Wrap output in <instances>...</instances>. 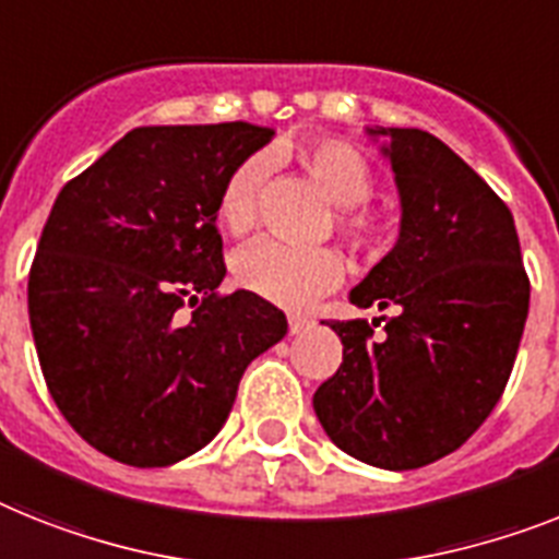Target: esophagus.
I'll return each instance as SVG.
<instances>
[{"label": "esophagus", "instance_id": "obj_1", "mask_svg": "<svg viewBox=\"0 0 559 559\" xmlns=\"http://www.w3.org/2000/svg\"><path fill=\"white\" fill-rule=\"evenodd\" d=\"M311 329V320H306V317H299V313H290L288 317V331L290 334H302V331Z\"/></svg>", "mask_w": 559, "mask_h": 559}]
</instances>
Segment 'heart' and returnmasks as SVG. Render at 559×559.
<instances>
[{"instance_id":"heart-1","label":"heart","mask_w":559,"mask_h":559,"mask_svg":"<svg viewBox=\"0 0 559 559\" xmlns=\"http://www.w3.org/2000/svg\"><path fill=\"white\" fill-rule=\"evenodd\" d=\"M294 159L306 177L336 207V230L354 251H380L391 225L371 214L362 202L371 197L373 174L357 147L340 140H308L294 147ZM265 168L246 159L230 170L219 191V223L234 237H246L260 219V188ZM237 283L280 308H306L313 299L343 283L345 262L334 248H290L274 239L246 248L234 262Z\"/></svg>"}]
</instances>
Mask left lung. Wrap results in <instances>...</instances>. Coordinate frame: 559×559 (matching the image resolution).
<instances>
[{"label": "left lung", "mask_w": 559, "mask_h": 559, "mask_svg": "<svg viewBox=\"0 0 559 559\" xmlns=\"http://www.w3.org/2000/svg\"><path fill=\"white\" fill-rule=\"evenodd\" d=\"M382 136L400 191V237L348 299L394 308L329 322L343 366L313 394L336 449L408 472L463 445L495 412L528 317V276L509 205L445 142L419 128Z\"/></svg>", "instance_id": "1"}]
</instances>
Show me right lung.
<instances>
[{"mask_svg":"<svg viewBox=\"0 0 559 559\" xmlns=\"http://www.w3.org/2000/svg\"><path fill=\"white\" fill-rule=\"evenodd\" d=\"M271 136L251 122L133 128L50 207L31 331L57 408L110 460L159 468L205 449L251 359L288 334L251 290L216 294L219 191Z\"/></svg>","mask_w":559,"mask_h":559,"instance_id":"add662e5","label":"right lung"}]
</instances>
